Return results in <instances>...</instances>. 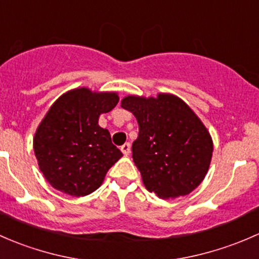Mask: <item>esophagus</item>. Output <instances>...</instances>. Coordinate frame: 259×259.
Returning a JSON list of instances; mask_svg holds the SVG:
<instances>
[{
    "instance_id": "1",
    "label": "esophagus",
    "mask_w": 259,
    "mask_h": 259,
    "mask_svg": "<svg viewBox=\"0 0 259 259\" xmlns=\"http://www.w3.org/2000/svg\"><path fill=\"white\" fill-rule=\"evenodd\" d=\"M121 151H122V153L124 154V156H128V154L131 153V145H130V143H124V145L121 147Z\"/></svg>"
}]
</instances>
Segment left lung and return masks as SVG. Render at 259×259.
Wrapping results in <instances>:
<instances>
[{
    "instance_id": "left-lung-1",
    "label": "left lung",
    "mask_w": 259,
    "mask_h": 259,
    "mask_svg": "<svg viewBox=\"0 0 259 259\" xmlns=\"http://www.w3.org/2000/svg\"><path fill=\"white\" fill-rule=\"evenodd\" d=\"M121 107L137 119L132 157L145 187L162 199L187 196L198 187L208 172L213 141L187 103L172 93L130 95Z\"/></svg>"
}]
</instances>
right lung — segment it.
Here are the masks:
<instances>
[{
	"mask_svg": "<svg viewBox=\"0 0 259 259\" xmlns=\"http://www.w3.org/2000/svg\"><path fill=\"white\" fill-rule=\"evenodd\" d=\"M117 92L78 87L55 101L37 127L33 151L39 170L57 191L74 197L92 193L123 154L98 124L116 107Z\"/></svg>",
	"mask_w": 259,
	"mask_h": 259,
	"instance_id": "obj_1",
	"label": "right lung"
}]
</instances>
